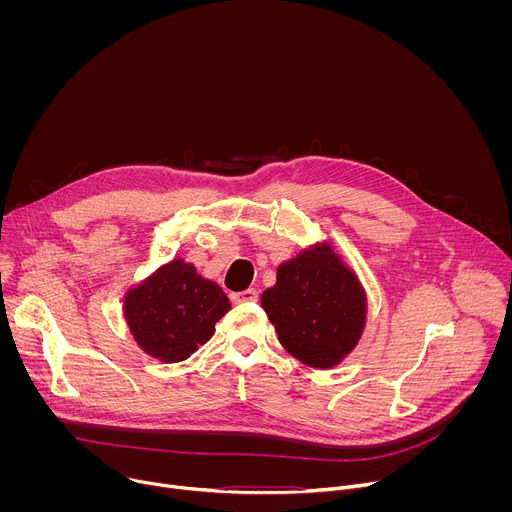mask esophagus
Segmentation results:
<instances>
[{
    "instance_id": "34e87169",
    "label": "esophagus",
    "mask_w": 512,
    "mask_h": 512,
    "mask_svg": "<svg viewBox=\"0 0 512 512\" xmlns=\"http://www.w3.org/2000/svg\"><path fill=\"white\" fill-rule=\"evenodd\" d=\"M257 298H259V294H257V289H253V287H249V289H245V291H239V294H231V300H233L235 304L257 302Z\"/></svg>"
}]
</instances>
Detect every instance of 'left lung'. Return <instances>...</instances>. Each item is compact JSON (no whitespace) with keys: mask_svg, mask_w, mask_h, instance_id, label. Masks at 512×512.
Masks as SVG:
<instances>
[{"mask_svg":"<svg viewBox=\"0 0 512 512\" xmlns=\"http://www.w3.org/2000/svg\"><path fill=\"white\" fill-rule=\"evenodd\" d=\"M261 306L281 346L308 367L332 369L356 346L367 298L330 245H316L277 267Z\"/></svg>","mask_w":512,"mask_h":512,"instance_id":"obj_1","label":"left lung"}]
</instances>
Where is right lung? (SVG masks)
Returning <instances> with one entry per match:
<instances>
[{
    "label": "right lung",
    "instance_id": "add662e5",
    "mask_svg": "<svg viewBox=\"0 0 512 512\" xmlns=\"http://www.w3.org/2000/svg\"><path fill=\"white\" fill-rule=\"evenodd\" d=\"M125 320L135 342L162 362L186 360L214 334L231 302L218 283L200 277L194 265L174 259L129 289Z\"/></svg>",
    "mask_w": 512,
    "mask_h": 512
}]
</instances>
